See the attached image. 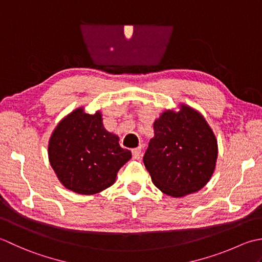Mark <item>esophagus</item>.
Segmentation results:
<instances>
[{
	"instance_id": "esophagus-1",
	"label": "esophagus",
	"mask_w": 262,
	"mask_h": 262,
	"mask_svg": "<svg viewBox=\"0 0 262 262\" xmlns=\"http://www.w3.org/2000/svg\"><path fill=\"white\" fill-rule=\"evenodd\" d=\"M132 156L135 157V158H139L140 157V155H141V147H137V148H135V149H132Z\"/></svg>"
}]
</instances>
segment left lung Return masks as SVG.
<instances>
[{
	"label": "left lung",
	"instance_id": "1",
	"mask_svg": "<svg viewBox=\"0 0 262 262\" xmlns=\"http://www.w3.org/2000/svg\"><path fill=\"white\" fill-rule=\"evenodd\" d=\"M154 138L143 156L152 183L180 198L208 183L216 167V137L205 117L190 106L165 111L154 123Z\"/></svg>",
	"mask_w": 262,
	"mask_h": 262
}]
</instances>
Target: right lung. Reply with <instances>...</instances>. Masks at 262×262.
I'll list each match as a JSON object with an SVG mask.
<instances>
[{"label":"right lung","instance_id":"right-lung-1","mask_svg":"<svg viewBox=\"0 0 262 262\" xmlns=\"http://www.w3.org/2000/svg\"><path fill=\"white\" fill-rule=\"evenodd\" d=\"M130 158L131 151L121 148L119 137L106 131L99 111L92 115L82 107L74 110L50 138L52 168L67 189L79 194L107 189Z\"/></svg>","mask_w":262,"mask_h":262}]
</instances>
